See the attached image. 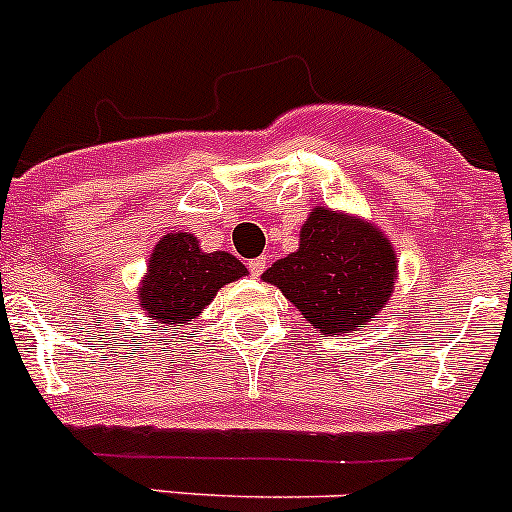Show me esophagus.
Listing matches in <instances>:
<instances>
[{
  "label": "esophagus",
  "instance_id": "esophagus-1",
  "mask_svg": "<svg viewBox=\"0 0 512 512\" xmlns=\"http://www.w3.org/2000/svg\"><path fill=\"white\" fill-rule=\"evenodd\" d=\"M266 266H268V258H266V256L251 258V261H249V271H251V276H261V273L266 271Z\"/></svg>",
  "mask_w": 512,
  "mask_h": 512
}]
</instances>
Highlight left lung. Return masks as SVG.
<instances>
[{
	"mask_svg": "<svg viewBox=\"0 0 512 512\" xmlns=\"http://www.w3.org/2000/svg\"><path fill=\"white\" fill-rule=\"evenodd\" d=\"M261 278L281 288L320 335L333 337L367 328L387 305L397 256L377 226L318 207L300 229L298 251Z\"/></svg>",
	"mask_w": 512,
	"mask_h": 512,
	"instance_id": "left-lung-1",
	"label": "left lung"
}]
</instances>
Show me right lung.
I'll list each match as a JSON object with an SVG mask.
<instances>
[{"label": "right lung", "instance_id": "obj_1", "mask_svg": "<svg viewBox=\"0 0 512 512\" xmlns=\"http://www.w3.org/2000/svg\"><path fill=\"white\" fill-rule=\"evenodd\" d=\"M246 276V266L226 251L204 254L197 236L167 234L152 249L150 268L140 283V308L157 323H189L202 313L221 286Z\"/></svg>", "mask_w": 512, "mask_h": 512}]
</instances>
